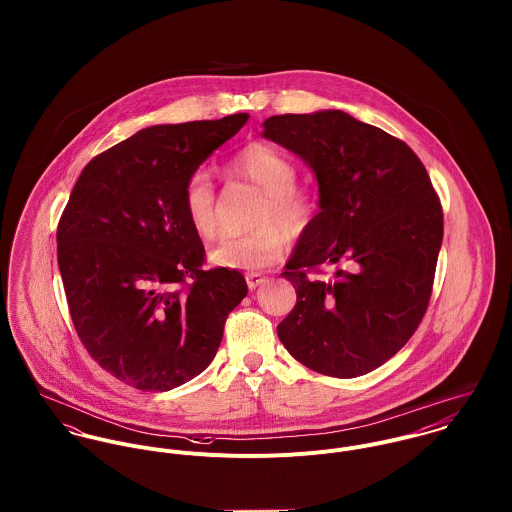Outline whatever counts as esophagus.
I'll use <instances>...</instances> for the list:
<instances>
[{"label": "esophagus", "instance_id": "1", "mask_svg": "<svg viewBox=\"0 0 512 512\" xmlns=\"http://www.w3.org/2000/svg\"><path fill=\"white\" fill-rule=\"evenodd\" d=\"M264 282H266V276H262V274H258V272H248V274H246V284H248L250 290H256V288L262 286Z\"/></svg>", "mask_w": 512, "mask_h": 512}]
</instances>
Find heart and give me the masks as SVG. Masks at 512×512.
<instances>
[{
    "label": "heart",
    "instance_id": "1",
    "mask_svg": "<svg viewBox=\"0 0 512 512\" xmlns=\"http://www.w3.org/2000/svg\"><path fill=\"white\" fill-rule=\"evenodd\" d=\"M232 169L240 177L260 187L266 197L258 209V230L244 236H228L211 250V260L222 268L256 270L268 268L282 260L290 236L303 234L317 213L315 193L307 187H297V169L292 159L276 147L250 144L242 147ZM183 207L193 230L211 240L219 230V203L215 185L205 171L193 173L183 189Z\"/></svg>",
    "mask_w": 512,
    "mask_h": 512
}]
</instances>
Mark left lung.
<instances>
[{"mask_svg": "<svg viewBox=\"0 0 512 512\" xmlns=\"http://www.w3.org/2000/svg\"><path fill=\"white\" fill-rule=\"evenodd\" d=\"M262 126L319 187V213L282 274L297 301L278 337L319 374H366L408 343L430 303L443 213L428 171L404 142L341 110L272 116ZM329 263L352 270L325 283L306 276Z\"/></svg>", "mask_w": 512, "mask_h": 512, "instance_id": "left-lung-1", "label": "left lung"}]
</instances>
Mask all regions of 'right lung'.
I'll list each match as a JSON object with an SVG mask.
<instances>
[{
    "instance_id": "obj_1",
    "label": "right lung",
    "mask_w": 512,
    "mask_h": 512,
    "mask_svg": "<svg viewBox=\"0 0 512 512\" xmlns=\"http://www.w3.org/2000/svg\"><path fill=\"white\" fill-rule=\"evenodd\" d=\"M248 118L151 126L106 149L59 220L74 329L98 365L138 390L167 392L201 374L248 293L240 272L203 270L205 246L183 207L187 179Z\"/></svg>"
}]
</instances>
